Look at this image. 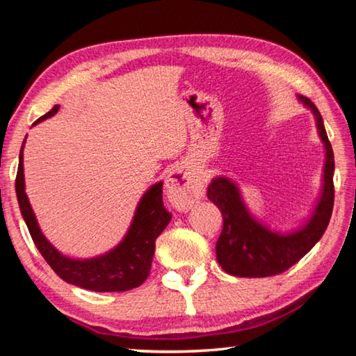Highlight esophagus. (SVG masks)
<instances>
[{"instance_id":"obj_1","label":"esophagus","mask_w":356,"mask_h":356,"mask_svg":"<svg viewBox=\"0 0 356 356\" xmlns=\"http://www.w3.org/2000/svg\"><path fill=\"white\" fill-rule=\"evenodd\" d=\"M165 186L168 201L174 209L182 210V212L191 209L202 196V185L180 170H174L168 174Z\"/></svg>"}]
</instances>
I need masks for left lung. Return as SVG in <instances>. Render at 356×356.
<instances>
[{
    "label": "left lung",
    "instance_id": "left-lung-1",
    "mask_svg": "<svg viewBox=\"0 0 356 356\" xmlns=\"http://www.w3.org/2000/svg\"><path fill=\"white\" fill-rule=\"evenodd\" d=\"M300 102L314 113L318 135L327 149L323 193L308 225L300 231L280 236L251 218L240 200L236 184L216 177L209 185L207 197L222 215V229L216 242V261L226 273L240 278H265L286 272L314 246L327 229L334 204V155L323 127L321 113L312 102L300 95Z\"/></svg>",
    "mask_w": 356,
    "mask_h": 356
}]
</instances>
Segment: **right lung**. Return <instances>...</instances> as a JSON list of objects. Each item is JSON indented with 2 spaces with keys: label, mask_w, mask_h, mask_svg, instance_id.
<instances>
[{
  "label": "right lung",
  "mask_w": 356,
  "mask_h": 356,
  "mask_svg": "<svg viewBox=\"0 0 356 356\" xmlns=\"http://www.w3.org/2000/svg\"><path fill=\"white\" fill-rule=\"evenodd\" d=\"M58 110L59 106L55 105L34 124L51 118ZM15 191L34 245L59 278L69 284L95 292H125L141 286L147 280L152 267L155 240L171 221V213L163 206V182L150 186L146 195L141 197L134 222L120 245L104 256L86 259V261H75L63 256L42 236L25 193L23 152H20Z\"/></svg>",
  "instance_id": "add662e5"
}]
</instances>
